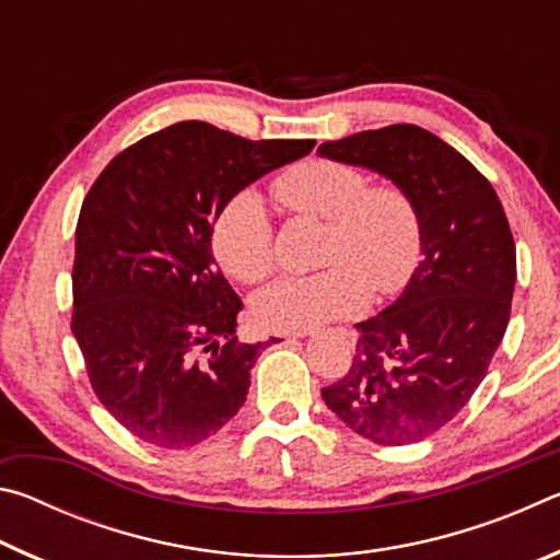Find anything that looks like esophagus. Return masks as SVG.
<instances>
[{
    "instance_id": "obj_1",
    "label": "esophagus",
    "mask_w": 560,
    "mask_h": 560,
    "mask_svg": "<svg viewBox=\"0 0 560 560\" xmlns=\"http://www.w3.org/2000/svg\"><path fill=\"white\" fill-rule=\"evenodd\" d=\"M299 338H303V336H314V330H303V334H296ZM340 336H343L346 340H348V343H355V334H353V330H340Z\"/></svg>"
}]
</instances>
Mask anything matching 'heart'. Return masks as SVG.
I'll return each mask as SVG.
<instances>
[{
  "label": "heart",
  "mask_w": 560,
  "mask_h": 560,
  "mask_svg": "<svg viewBox=\"0 0 560 560\" xmlns=\"http://www.w3.org/2000/svg\"><path fill=\"white\" fill-rule=\"evenodd\" d=\"M277 200L299 217L326 222L320 264L287 273L252 299V316L277 334H303L353 316L375 296L400 291L422 257V214L402 185L371 183L343 160L314 158L273 179ZM212 252L224 271L244 283L273 267V224L261 197L240 189L212 222Z\"/></svg>",
  "instance_id": "heart-1"
}]
</instances>
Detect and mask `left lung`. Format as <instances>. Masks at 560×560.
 Returning a JSON list of instances; mask_svg holds the SVG:
<instances>
[{"label": "left lung", "mask_w": 560, "mask_h": 560, "mask_svg": "<svg viewBox=\"0 0 560 560\" xmlns=\"http://www.w3.org/2000/svg\"><path fill=\"white\" fill-rule=\"evenodd\" d=\"M318 155L402 185L420 207L424 254L402 296L355 326L348 373L320 397L360 438L420 442L469 402L506 334L516 246L504 207L467 158L412 122L328 140Z\"/></svg>", "instance_id": "obj_1"}]
</instances>
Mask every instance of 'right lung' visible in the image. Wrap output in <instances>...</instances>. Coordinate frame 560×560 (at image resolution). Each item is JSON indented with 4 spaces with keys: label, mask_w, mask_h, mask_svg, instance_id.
Instances as JSON below:
<instances>
[{
    "label": "right lung",
    "mask_w": 560,
    "mask_h": 560,
    "mask_svg": "<svg viewBox=\"0 0 560 560\" xmlns=\"http://www.w3.org/2000/svg\"><path fill=\"white\" fill-rule=\"evenodd\" d=\"M316 140H246L183 120L118 153L75 224L71 334L93 393L138 440L195 447L232 420L267 343L234 336L242 299L212 257L220 207Z\"/></svg>",
    "instance_id": "obj_1"
}]
</instances>
